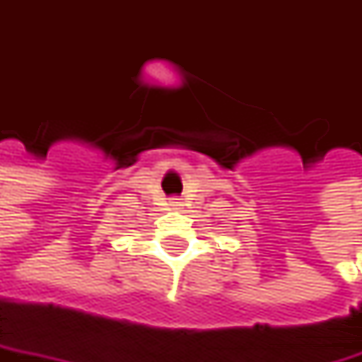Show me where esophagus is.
<instances>
[{"instance_id":"esophagus-1","label":"esophagus","mask_w":362,"mask_h":362,"mask_svg":"<svg viewBox=\"0 0 362 362\" xmlns=\"http://www.w3.org/2000/svg\"><path fill=\"white\" fill-rule=\"evenodd\" d=\"M170 206H174V209H178V206H182L180 202H178V198H174V200H172V204H170Z\"/></svg>"}]
</instances>
